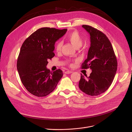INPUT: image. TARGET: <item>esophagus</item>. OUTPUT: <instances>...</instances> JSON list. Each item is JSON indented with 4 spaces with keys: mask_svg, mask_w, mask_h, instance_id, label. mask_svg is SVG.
<instances>
[{
    "mask_svg": "<svg viewBox=\"0 0 132 132\" xmlns=\"http://www.w3.org/2000/svg\"><path fill=\"white\" fill-rule=\"evenodd\" d=\"M72 71H71L67 70V71H66L65 72V73H66V74H69V73H72Z\"/></svg>",
    "mask_w": 132,
    "mask_h": 132,
    "instance_id": "34e87169",
    "label": "esophagus"
}]
</instances>
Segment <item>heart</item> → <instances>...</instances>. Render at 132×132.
<instances>
[{
    "mask_svg": "<svg viewBox=\"0 0 132 132\" xmlns=\"http://www.w3.org/2000/svg\"><path fill=\"white\" fill-rule=\"evenodd\" d=\"M67 39L77 48L80 47L83 43V39L77 31H73L68 34L67 36ZM63 42L61 41H58L55 45V49L56 52H59L61 50Z\"/></svg>",
    "mask_w": 132,
    "mask_h": 132,
    "instance_id": "heart-1",
    "label": "heart"
}]
</instances>
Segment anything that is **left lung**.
I'll return each instance as SVG.
<instances>
[{
    "label": "left lung",
    "instance_id": "obj_1",
    "mask_svg": "<svg viewBox=\"0 0 132 132\" xmlns=\"http://www.w3.org/2000/svg\"><path fill=\"white\" fill-rule=\"evenodd\" d=\"M82 27L90 35L91 45L81 68H90L92 71L89 77L81 74L79 87L86 94L97 96L105 92L112 83L117 68V59L105 34L89 26Z\"/></svg>",
    "mask_w": 132,
    "mask_h": 132
}]
</instances>
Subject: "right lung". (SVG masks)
<instances>
[{
    "label": "right lung",
    "instance_id": "add662e5",
    "mask_svg": "<svg viewBox=\"0 0 132 132\" xmlns=\"http://www.w3.org/2000/svg\"><path fill=\"white\" fill-rule=\"evenodd\" d=\"M67 30L39 28L27 38L21 46L17 60V70L24 86L35 96L43 97L50 94L63 77L61 69L52 72L46 66L47 60L55 55V41L64 35Z\"/></svg>",
    "mask_w": 132,
    "mask_h": 132
}]
</instances>
